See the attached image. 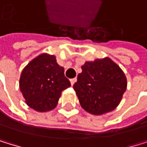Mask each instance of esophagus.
Here are the masks:
<instances>
[{
    "label": "esophagus",
    "mask_w": 147,
    "mask_h": 147,
    "mask_svg": "<svg viewBox=\"0 0 147 147\" xmlns=\"http://www.w3.org/2000/svg\"><path fill=\"white\" fill-rule=\"evenodd\" d=\"M76 81H77V78H71V80H70V83H71L72 86H73V85H74V84L76 83Z\"/></svg>",
    "instance_id": "obj_1"
}]
</instances>
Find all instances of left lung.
Listing matches in <instances>:
<instances>
[{
  "instance_id": "1",
  "label": "left lung",
  "mask_w": 147,
  "mask_h": 147,
  "mask_svg": "<svg viewBox=\"0 0 147 147\" xmlns=\"http://www.w3.org/2000/svg\"><path fill=\"white\" fill-rule=\"evenodd\" d=\"M73 88L80 106L92 115H103L119 105L127 89L125 73L109 58L86 61Z\"/></svg>"
}]
</instances>
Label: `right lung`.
Segmentation results:
<instances>
[{
    "instance_id": "right-lung-1",
    "label": "right lung",
    "mask_w": 147,
    "mask_h": 147,
    "mask_svg": "<svg viewBox=\"0 0 147 147\" xmlns=\"http://www.w3.org/2000/svg\"><path fill=\"white\" fill-rule=\"evenodd\" d=\"M70 87L54 55L42 53L26 66L20 78V89L25 102L39 112L51 111L57 107L61 92Z\"/></svg>"
}]
</instances>
